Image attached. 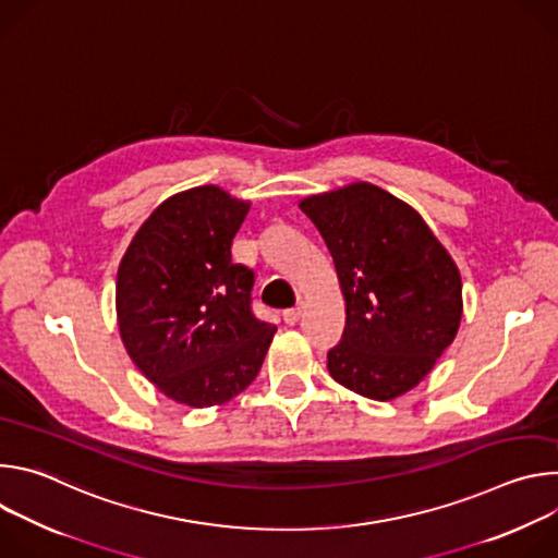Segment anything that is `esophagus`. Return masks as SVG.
Returning a JSON list of instances; mask_svg holds the SVG:
<instances>
[{"label": "esophagus", "mask_w": 558, "mask_h": 558, "mask_svg": "<svg viewBox=\"0 0 558 558\" xmlns=\"http://www.w3.org/2000/svg\"><path fill=\"white\" fill-rule=\"evenodd\" d=\"M282 317H284V323H287L289 327L298 325V323H300V317H302V306H295V308H287V311L282 313Z\"/></svg>", "instance_id": "34e87169"}]
</instances>
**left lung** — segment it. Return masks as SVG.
<instances>
[{
    "mask_svg": "<svg viewBox=\"0 0 558 558\" xmlns=\"http://www.w3.org/2000/svg\"><path fill=\"white\" fill-rule=\"evenodd\" d=\"M333 256L347 325L327 355L331 377L377 402L415 388L452 344L461 276L409 203L357 181L302 198Z\"/></svg>",
    "mask_w": 558,
    "mask_h": 558,
    "instance_id": "obj_1",
    "label": "left lung"
}]
</instances>
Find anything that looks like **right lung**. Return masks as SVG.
<instances>
[{"label": "right lung", "instance_id": "add662e5", "mask_svg": "<svg viewBox=\"0 0 558 558\" xmlns=\"http://www.w3.org/2000/svg\"><path fill=\"white\" fill-rule=\"evenodd\" d=\"M250 207L218 185L179 192L145 218L119 263L121 342L158 390L192 409L243 392L276 333L252 313L254 271L231 260Z\"/></svg>", "mask_w": 558, "mask_h": 558}]
</instances>
